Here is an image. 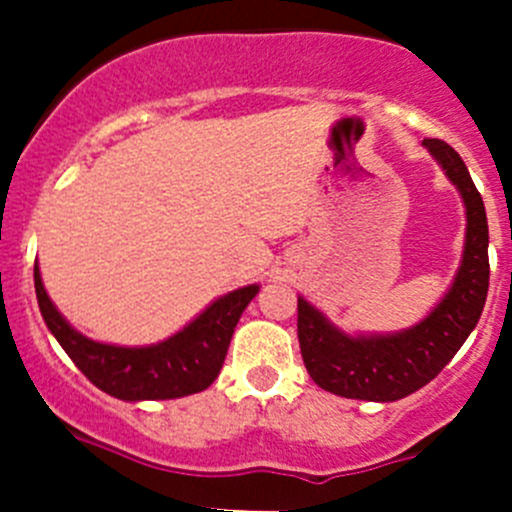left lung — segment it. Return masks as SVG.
<instances>
[{"label": "left lung", "mask_w": 512, "mask_h": 512, "mask_svg": "<svg viewBox=\"0 0 512 512\" xmlns=\"http://www.w3.org/2000/svg\"><path fill=\"white\" fill-rule=\"evenodd\" d=\"M466 205V245L451 289L426 319L394 334H352L334 327L304 297L297 299V337L314 384L361 401H399L436 379L476 329L488 297V218L461 156L438 138H423Z\"/></svg>", "instance_id": "8db88e82"}]
</instances>
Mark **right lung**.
I'll list each match as a JSON object with an SVG mask.
<instances>
[{
    "label": "right lung",
    "mask_w": 512,
    "mask_h": 512,
    "mask_svg": "<svg viewBox=\"0 0 512 512\" xmlns=\"http://www.w3.org/2000/svg\"><path fill=\"white\" fill-rule=\"evenodd\" d=\"M34 287L41 317L56 342L91 384L121 401L180 399L208 389L223 369L242 312L260 292L257 285L227 292L188 327L151 347H116L84 337L61 317L46 294L39 265H34Z\"/></svg>",
    "instance_id": "1"
}]
</instances>
